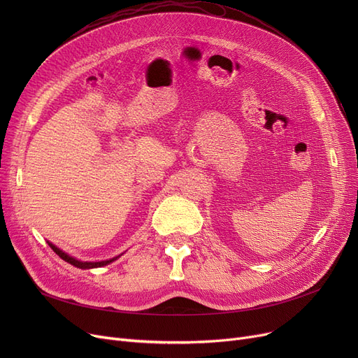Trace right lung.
<instances>
[{
	"label": "right lung",
	"mask_w": 358,
	"mask_h": 358,
	"mask_svg": "<svg viewBox=\"0 0 358 358\" xmlns=\"http://www.w3.org/2000/svg\"><path fill=\"white\" fill-rule=\"evenodd\" d=\"M49 243V247L53 250V252H56V255H59L64 261H66V262H69V264H72V266H75V267H78V268H96V267H103V266H107V264H110V262H113L115 261L116 258H111V259H107V261H100V262H87V261H78V259H75V258H72V257H69L68 254H65L64 251H61L59 248H56L53 243H50V242H48Z\"/></svg>",
	"instance_id": "1"
}]
</instances>
